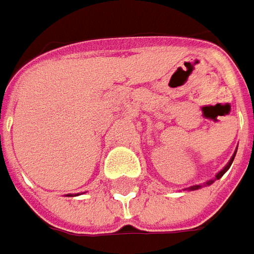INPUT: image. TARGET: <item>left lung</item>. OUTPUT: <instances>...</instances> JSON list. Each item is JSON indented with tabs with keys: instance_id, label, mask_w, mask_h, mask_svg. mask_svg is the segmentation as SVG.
Wrapping results in <instances>:
<instances>
[{
	"instance_id": "obj_1",
	"label": "left lung",
	"mask_w": 254,
	"mask_h": 254,
	"mask_svg": "<svg viewBox=\"0 0 254 254\" xmlns=\"http://www.w3.org/2000/svg\"><path fill=\"white\" fill-rule=\"evenodd\" d=\"M233 159H234V157L231 158L230 162H229V164H227V165H226V167H224V168H223L221 171H220V172H218V174H217V175H216V180H218V178H221V177H223V174H224V172H226V171H227V170H229V168H230V165H231V162H233ZM213 183H214V181L211 180V181H208V183H207V186H210V184H213ZM201 187H202V186H194V187H191L190 190H198V188H201Z\"/></svg>"
}]
</instances>
